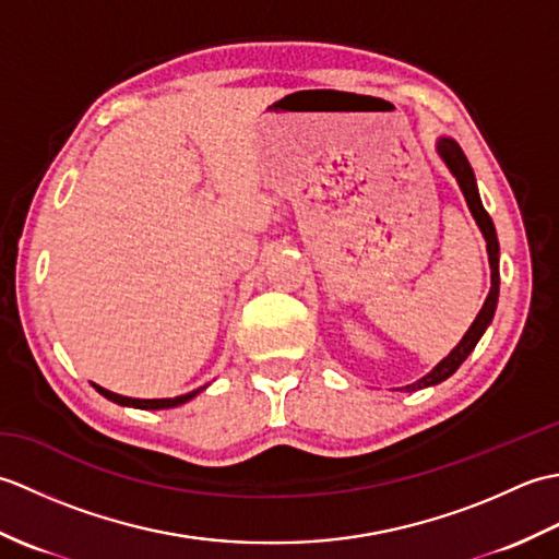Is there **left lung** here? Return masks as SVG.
<instances>
[{
	"label": "left lung",
	"instance_id": "left-lung-1",
	"mask_svg": "<svg viewBox=\"0 0 559 559\" xmlns=\"http://www.w3.org/2000/svg\"><path fill=\"white\" fill-rule=\"evenodd\" d=\"M437 151L439 156L444 158V163L449 165V170L454 173V177L459 180V187L463 197H466L468 201V209L473 213V218L478 221V228L483 230L485 235V242H488V257H490V271H492V286H490V293H488V300H485L483 310L478 312L476 322L471 324V329L466 331V336L461 338L459 346L451 350L447 358L439 362L435 370L430 374H425L423 379H418L415 384H408L406 391H415V389H425V386H432V384H439L444 382L447 377L454 374L461 362L468 358L471 350L476 348V343L480 341V336L485 334V329H488V324L492 322L495 317V307H497V298H500V242H497V233H495V225H492V218L490 213L485 211L483 201L478 197V187H476V177H473V170L471 165L466 160V156H463L461 146L456 144L454 139H439L437 144Z\"/></svg>",
	"mask_w": 559,
	"mask_h": 559
}]
</instances>
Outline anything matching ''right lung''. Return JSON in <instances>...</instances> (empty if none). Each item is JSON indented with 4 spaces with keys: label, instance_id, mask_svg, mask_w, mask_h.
I'll return each mask as SVG.
<instances>
[{
    "label": "right lung",
    "instance_id": "right-lung-1",
    "mask_svg": "<svg viewBox=\"0 0 559 559\" xmlns=\"http://www.w3.org/2000/svg\"><path fill=\"white\" fill-rule=\"evenodd\" d=\"M93 386H96L105 399H110V401H115V403H120V406H132V408H144V411H148V408H151V411H158V408H173V406H180V403H187L189 399H194V396L199 394V389H197V391H192V394L175 396V399H129V396L112 394V391L103 389V386H98V384H93Z\"/></svg>",
    "mask_w": 559,
    "mask_h": 559
}]
</instances>
